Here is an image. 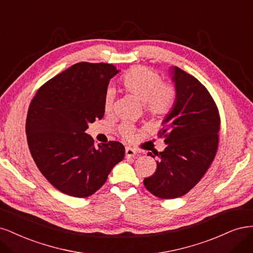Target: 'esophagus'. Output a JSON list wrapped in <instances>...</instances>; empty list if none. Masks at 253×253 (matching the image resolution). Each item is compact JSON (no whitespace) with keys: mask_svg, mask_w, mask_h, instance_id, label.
Returning a JSON list of instances; mask_svg holds the SVG:
<instances>
[{"mask_svg":"<svg viewBox=\"0 0 253 253\" xmlns=\"http://www.w3.org/2000/svg\"><path fill=\"white\" fill-rule=\"evenodd\" d=\"M135 154H136V151L134 149L130 148V147H126V149H125V156H126V158H133Z\"/></svg>","mask_w":253,"mask_h":253,"instance_id":"obj_1","label":"esophagus"}]
</instances>
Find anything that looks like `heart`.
<instances>
[{
  "instance_id": "obj_1",
  "label": "heart",
  "mask_w": 253,
  "mask_h": 253,
  "mask_svg": "<svg viewBox=\"0 0 253 253\" xmlns=\"http://www.w3.org/2000/svg\"><path fill=\"white\" fill-rule=\"evenodd\" d=\"M120 85L126 92L133 95L143 103L145 112L148 115L164 118L172 111L177 99V90L173 84L163 82L159 72L144 66L129 69L121 78ZM113 105V92L105 93L103 107L106 113H110ZM121 135L130 140L135 133V128L129 124L120 127Z\"/></svg>"
}]
</instances>
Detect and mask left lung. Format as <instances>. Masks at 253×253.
<instances>
[{"instance_id":"1","label":"left lung","mask_w":253,"mask_h":253,"mask_svg":"<svg viewBox=\"0 0 253 253\" xmlns=\"http://www.w3.org/2000/svg\"><path fill=\"white\" fill-rule=\"evenodd\" d=\"M172 75L177 99L159 131L167 147L156 153V172L144 180L149 192L166 200L189 192L206 173L217 151L221 126L218 109L207 88L176 66ZM148 156L154 158L151 152Z\"/></svg>"}]
</instances>
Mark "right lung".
<instances>
[{
  "mask_svg": "<svg viewBox=\"0 0 253 253\" xmlns=\"http://www.w3.org/2000/svg\"><path fill=\"white\" fill-rule=\"evenodd\" d=\"M119 70L112 64L81 62L46 82L32 99L26 119L29 150L46 180L75 198L90 197L124 159L123 144L95 148L85 131L104 116V96Z\"/></svg>",
  "mask_w": 253,
  "mask_h": 253,
  "instance_id": "obj_1",
  "label": "right lung"
}]
</instances>
